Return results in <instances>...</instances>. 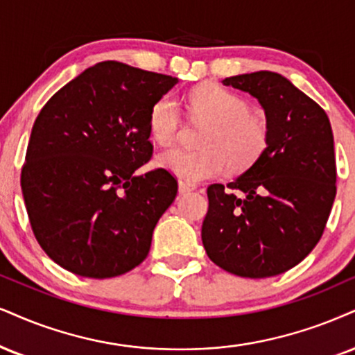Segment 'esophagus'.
I'll return each mask as SVG.
<instances>
[{
    "instance_id": "34e87169",
    "label": "esophagus",
    "mask_w": 355,
    "mask_h": 355,
    "mask_svg": "<svg viewBox=\"0 0 355 355\" xmlns=\"http://www.w3.org/2000/svg\"><path fill=\"white\" fill-rule=\"evenodd\" d=\"M191 191H196L194 184H189V182L186 181H179V192H181V194H186V192H191Z\"/></svg>"
}]
</instances>
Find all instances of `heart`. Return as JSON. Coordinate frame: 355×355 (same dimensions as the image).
I'll use <instances>...</instances> for the list:
<instances>
[{"label":"heart","instance_id":"b5f03b06","mask_svg":"<svg viewBox=\"0 0 355 355\" xmlns=\"http://www.w3.org/2000/svg\"><path fill=\"white\" fill-rule=\"evenodd\" d=\"M187 112L194 121L207 125L199 138L202 150L176 148L157 157V166L191 182L216 178L225 166L232 171L250 168L268 144L265 118L252 113L242 97L220 87H199L187 97ZM151 138L161 146L178 139L181 115L171 95L153 103L148 118Z\"/></svg>","mask_w":355,"mask_h":355}]
</instances>
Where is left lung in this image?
Returning a JSON list of instances; mask_svg holds the SVG:
<instances>
[{
    "mask_svg": "<svg viewBox=\"0 0 355 355\" xmlns=\"http://www.w3.org/2000/svg\"><path fill=\"white\" fill-rule=\"evenodd\" d=\"M224 85L260 102L268 144L242 176L207 187L202 243L229 273L275 277L303 261L326 229L338 178L329 118L279 73H243Z\"/></svg>",
    "mask_w": 355,
    "mask_h": 355,
    "instance_id": "8db88e82",
    "label": "left lung"
}]
</instances>
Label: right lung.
I'll use <instances>...</instances> for the list:
<instances>
[{"label": "right lung", "mask_w": 355, "mask_h": 355, "mask_svg": "<svg viewBox=\"0 0 355 355\" xmlns=\"http://www.w3.org/2000/svg\"><path fill=\"white\" fill-rule=\"evenodd\" d=\"M176 77L105 60L47 100L34 121L21 189L34 237L85 278H113L148 257L178 181L151 159L148 118Z\"/></svg>", "instance_id": "obj_1"}]
</instances>
